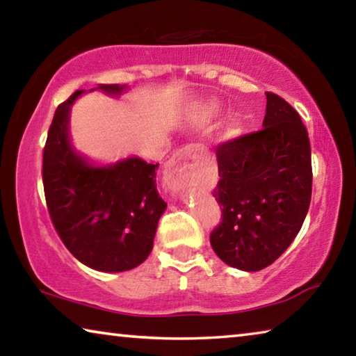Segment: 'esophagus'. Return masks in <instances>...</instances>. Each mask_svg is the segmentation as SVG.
Listing matches in <instances>:
<instances>
[{"label":"esophagus","mask_w":356,"mask_h":356,"mask_svg":"<svg viewBox=\"0 0 356 356\" xmlns=\"http://www.w3.org/2000/svg\"><path fill=\"white\" fill-rule=\"evenodd\" d=\"M196 154V149L193 146H186L180 149L172 156L170 165L166 168V182L172 190H180L188 185L193 179L191 168L188 165V159H193Z\"/></svg>","instance_id":"obj_1"}]
</instances>
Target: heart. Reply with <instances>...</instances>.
Segmentation results:
<instances>
[{
	"mask_svg": "<svg viewBox=\"0 0 356 356\" xmlns=\"http://www.w3.org/2000/svg\"><path fill=\"white\" fill-rule=\"evenodd\" d=\"M220 114H221V105L215 100L206 102V104H202L200 106V110H197V118H200L201 120H212L215 118H218ZM237 131H238V129L236 127V125L231 127V135H236Z\"/></svg>",
	"mask_w": 356,
	"mask_h": 356,
	"instance_id": "obj_1",
	"label": "heart"
}]
</instances>
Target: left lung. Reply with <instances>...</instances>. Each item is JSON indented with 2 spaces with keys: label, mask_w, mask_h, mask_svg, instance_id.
I'll list each match as a JSON object with an SVG mask.
<instances>
[{
  "label": "left lung",
  "mask_w": 356,
  "mask_h": 356,
  "mask_svg": "<svg viewBox=\"0 0 356 356\" xmlns=\"http://www.w3.org/2000/svg\"><path fill=\"white\" fill-rule=\"evenodd\" d=\"M265 95L264 127L215 149L221 222L210 245L222 262L243 272L268 267L289 248L311 204L308 130L284 99Z\"/></svg>",
  "instance_id": "obj_1"
}]
</instances>
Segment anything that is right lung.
Instances as JSON below:
<instances>
[{
	"label": "right lung",
	"instance_id": "obj_1",
	"mask_svg": "<svg viewBox=\"0 0 356 356\" xmlns=\"http://www.w3.org/2000/svg\"><path fill=\"white\" fill-rule=\"evenodd\" d=\"M106 94L125 86L100 84ZM76 91L56 108L42 161L45 201L58 236L81 264L99 272H127L146 261L166 202L155 184L159 163L131 156L94 166L69 140V114Z\"/></svg>",
	"mask_w": 356,
	"mask_h": 356
}]
</instances>
